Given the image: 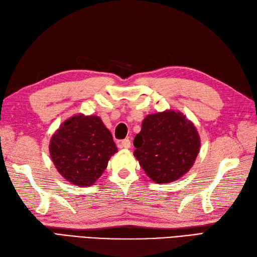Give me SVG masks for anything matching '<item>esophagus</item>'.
I'll list each match as a JSON object with an SVG mask.
<instances>
[{
    "label": "esophagus",
    "mask_w": 257,
    "mask_h": 257,
    "mask_svg": "<svg viewBox=\"0 0 257 257\" xmlns=\"http://www.w3.org/2000/svg\"><path fill=\"white\" fill-rule=\"evenodd\" d=\"M131 147V142L129 139H124L120 143H119V148L121 149H129Z\"/></svg>",
    "instance_id": "1"
}]
</instances>
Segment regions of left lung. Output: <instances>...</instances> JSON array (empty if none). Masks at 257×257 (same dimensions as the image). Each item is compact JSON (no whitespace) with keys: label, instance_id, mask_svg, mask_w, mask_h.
<instances>
[{"label":"left lung","instance_id":"left-lung-1","mask_svg":"<svg viewBox=\"0 0 257 257\" xmlns=\"http://www.w3.org/2000/svg\"><path fill=\"white\" fill-rule=\"evenodd\" d=\"M134 145V156L146 174L154 183L168 184L193 168L200 150V137L182 111L166 109L146 116Z\"/></svg>","mask_w":257,"mask_h":257}]
</instances>
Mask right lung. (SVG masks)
Returning a JSON list of instances; mask_svg holds the SVG:
<instances>
[{
	"mask_svg": "<svg viewBox=\"0 0 257 257\" xmlns=\"http://www.w3.org/2000/svg\"><path fill=\"white\" fill-rule=\"evenodd\" d=\"M49 152L65 181L88 187L101 176L118 150L100 117L79 112L64 120L52 135Z\"/></svg>",
	"mask_w": 257,
	"mask_h": 257,
	"instance_id": "add662e5",
	"label": "right lung"
}]
</instances>
